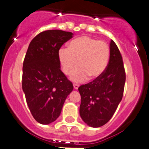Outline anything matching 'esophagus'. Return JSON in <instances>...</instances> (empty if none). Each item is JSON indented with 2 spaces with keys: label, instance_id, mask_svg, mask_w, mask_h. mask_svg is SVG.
<instances>
[{
  "label": "esophagus",
  "instance_id": "obj_1",
  "mask_svg": "<svg viewBox=\"0 0 149 149\" xmlns=\"http://www.w3.org/2000/svg\"><path fill=\"white\" fill-rule=\"evenodd\" d=\"M73 87H74L75 89H78V88H79V84H73Z\"/></svg>",
  "mask_w": 149,
  "mask_h": 149
}]
</instances>
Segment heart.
Segmentation results:
<instances>
[{"label":"heart","mask_w":149,"mask_h":149,"mask_svg":"<svg viewBox=\"0 0 149 149\" xmlns=\"http://www.w3.org/2000/svg\"><path fill=\"white\" fill-rule=\"evenodd\" d=\"M109 47L105 42L89 36H81L71 40L67 48H61L58 59L62 70L66 75L71 73L70 79L81 82L88 77L97 79L103 74L109 59Z\"/></svg>","instance_id":"1"}]
</instances>
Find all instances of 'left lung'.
<instances>
[{
	"instance_id": "1",
	"label": "left lung",
	"mask_w": 149,
	"mask_h": 149,
	"mask_svg": "<svg viewBox=\"0 0 149 149\" xmlns=\"http://www.w3.org/2000/svg\"><path fill=\"white\" fill-rule=\"evenodd\" d=\"M109 49V61L103 74L79 87L81 97L80 116L86 124L92 127L106 124L123 98L125 83L123 58L113 40H111Z\"/></svg>"
}]
</instances>
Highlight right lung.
Returning <instances> with one entry per match:
<instances>
[{
  "label": "right lung",
  "instance_id": "1",
  "mask_svg": "<svg viewBox=\"0 0 149 149\" xmlns=\"http://www.w3.org/2000/svg\"><path fill=\"white\" fill-rule=\"evenodd\" d=\"M73 33L47 30L31 41L23 63L22 89L36 121L48 125L60 116L73 84L61 70L58 52Z\"/></svg>",
  "mask_w": 149,
  "mask_h": 149
}]
</instances>
